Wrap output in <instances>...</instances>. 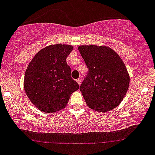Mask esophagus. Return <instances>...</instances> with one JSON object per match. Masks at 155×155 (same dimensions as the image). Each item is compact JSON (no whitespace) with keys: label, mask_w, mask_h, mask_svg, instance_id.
Segmentation results:
<instances>
[{"label":"esophagus","mask_w":155,"mask_h":155,"mask_svg":"<svg viewBox=\"0 0 155 155\" xmlns=\"http://www.w3.org/2000/svg\"><path fill=\"white\" fill-rule=\"evenodd\" d=\"M81 82H82L81 79H76V82H77L78 84H79V85H80V84H81Z\"/></svg>","instance_id":"34e87169"}]
</instances>
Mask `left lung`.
I'll return each instance as SVG.
<instances>
[{
	"label": "left lung",
	"mask_w": 155,
	"mask_h": 155,
	"mask_svg": "<svg viewBox=\"0 0 155 155\" xmlns=\"http://www.w3.org/2000/svg\"><path fill=\"white\" fill-rule=\"evenodd\" d=\"M78 49L88 69L79 88L87 105L102 113L117 107L130 82L122 58L106 46L82 45Z\"/></svg>",
	"instance_id": "1"
}]
</instances>
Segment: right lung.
<instances>
[{"label": "right lung", "mask_w": 155, "mask_h": 155, "mask_svg": "<svg viewBox=\"0 0 155 155\" xmlns=\"http://www.w3.org/2000/svg\"><path fill=\"white\" fill-rule=\"evenodd\" d=\"M72 50L71 45H50L38 52L27 67L24 91L41 111L53 113L63 109L71 94L79 88L71 78V69L66 62Z\"/></svg>", "instance_id": "add662e5"}]
</instances>
